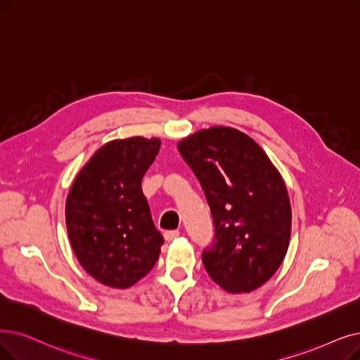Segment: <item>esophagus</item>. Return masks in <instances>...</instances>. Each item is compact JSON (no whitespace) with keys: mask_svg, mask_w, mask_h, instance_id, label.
<instances>
[{"mask_svg":"<svg viewBox=\"0 0 360 360\" xmlns=\"http://www.w3.org/2000/svg\"><path fill=\"white\" fill-rule=\"evenodd\" d=\"M179 237V231H166L165 232V240L166 241H174Z\"/></svg>","mask_w":360,"mask_h":360,"instance_id":"esophagus-1","label":"esophagus"}]
</instances>
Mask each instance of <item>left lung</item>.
<instances>
[{
  "label": "left lung",
  "instance_id": "left-lung-1",
  "mask_svg": "<svg viewBox=\"0 0 360 360\" xmlns=\"http://www.w3.org/2000/svg\"><path fill=\"white\" fill-rule=\"evenodd\" d=\"M206 194L214 241L202 252L209 276L228 292H250L283 263L291 236V205L276 167L255 139L213 127L178 144Z\"/></svg>",
  "mask_w": 360,
  "mask_h": 360
}]
</instances>
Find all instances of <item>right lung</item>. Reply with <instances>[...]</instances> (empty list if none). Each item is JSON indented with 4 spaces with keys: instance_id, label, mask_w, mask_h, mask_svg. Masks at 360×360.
<instances>
[{
    "instance_id": "right-lung-1",
    "label": "right lung",
    "mask_w": 360,
    "mask_h": 360,
    "mask_svg": "<svg viewBox=\"0 0 360 360\" xmlns=\"http://www.w3.org/2000/svg\"><path fill=\"white\" fill-rule=\"evenodd\" d=\"M160 150L159 138L132 136L104 144L75 178L66 226L82 268L98 283L128 288L158 262L163 244L141 181Z\"/></svg>"
}]
</instances>
